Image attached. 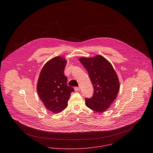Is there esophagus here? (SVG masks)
<instances>
[{"mask_svg": "<svg viewBox=\"0 0 153 153\" xmlns=\"http://www.w3.org/2000/svg\"><path fill=\"white\" fill-rule=\"evenodd\" d=\"M74 90H75L76 91H80V87H74Z\"/></svg>", "mask_w": 153, "mask_h": 153, "instance_id": "34e87169", "label": "esophagus"}]
</instances>
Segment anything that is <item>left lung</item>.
<instances>
[{"instance_id": "1", "label": "left lung", "mask_w": 153, "mask_h": 153, "mask_svg": "<svg viewBox=\"0 0 153 153\" xmlns=\"http://www.w3.org/2000/svg\"><path fill=\"white\" fill-rule=\"evenodd\" d=\"M80 62L89 74L94 88V95L85 98V104L96 112L108 109L117 98L120 84L117 75L112 64L100 55L94 57H81Z\"/></svg>"}]
</instances>
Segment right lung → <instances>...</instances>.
I'll return each instance as SVG.
<instances>
[{
  "mask_svg": "<svg viewBox=\"0 0 153 153\" xmlns=\"http://www.w3.org/2000/svg\"><path fill=\"white\" fill-rule=\"evenodd\" d=\"M67 61L57 56L44 65L39 74L36 85L38 96L46 108L58 114L68 106L71 94L74 91L67 85V77L64 69Z\"/></svg>",
  "mask_w": 153,
  "mask_h": 153,
  "instance_id": "right-lung-1",
  "label": "right lung"
}]
</instances>
